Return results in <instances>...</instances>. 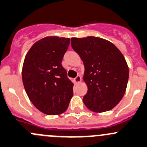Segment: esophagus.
<instances>
[{
	"label": "esophagus",
	"instance_id": "34e87169",
	"mask_svg": "<svg viewBox=\"0 0 147 147\" xmlns=\"http://www.w3.org/2000/svg\"><path fill=\"white\" fill-rule=\"evenodd\" d=\"M74 80H75V83L80 82L82 81V77L80 76V75H78V76H77L76 78L74 79Z\"/></svg>",
	"mask_w": 147,
	"mask_h": 147
}]
</instances>
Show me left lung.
Returning <instances> with one entry per match:
<instances>
[{"instance_id":"8db88e82","label":"left lung","mask_w":147,"mask_h":147,"mask_svg":"<svg viewBox=\"0 0 147 147\" xmlns=\"http://www.w3.org/2000/svg\"><path fill=\"white\" fill-rule=\"evenodd\" d=\"M71 46L84 63L85 106L96 113L113 109L127 85L129 69L123 55L114 44L98 37L72 38Z\"/></svg>"}]
</instances>
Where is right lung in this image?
<instances>
[{"mask_svg":"<svg viewBox=\"0 0 147 147\" xmlns=\"http://www.w3.org/2000/svg\"><path fill=\"white\" fill-rule=\"evenodd\" d=\"M69 44V38L45 37L31 47L24 58L26 93L34 106L47 115L65 112L73 96V83L61 64Z\"/></svg>","mask_w":147,"mask_h":147,"instance_id":"obj_1","label":"right lung"}]
</instances>
